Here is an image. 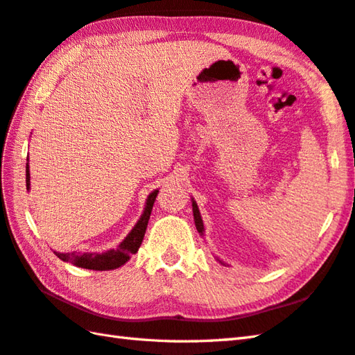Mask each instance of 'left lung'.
Wrapping results in <instances>:
<instances>
[{
    "label": "left lung",
    "mask_w": 355,
    "mask_h": 355,
    "mask_svg": "<svg viewBox=\"0 0 355 355\" xmlns=\"http://www.w3.org/2000/svg\"><path fill=\"white\" fill-rule=\"evenodd\" d=\"M192 210H193V221H195V227H197V230L201 233V235H205V224H202V220H201V215H200V210H198V206L197 202L193 201L192 198ZM220 261V259H218ZM223 266H225V263L223 261H220Z\"/></svg>",
    "instance_id": "8db88e82"
}]
</instances>
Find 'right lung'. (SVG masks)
Masks as SVG:
<instances>
[{"instance_id": "1", "label": "right lung", "mask_w": 355, "mask_h": 355, "mask_svg": "<svg viewBox=\"0 0 355 355\" xmlns=\"http://www.w3.org/2000/svg\"><path fill=\"white\" fill-rule=\"evenodd\" d=\"M26 186L28 191L30 189L28 163L26 166ZM157 193H158L157 189L149 193L145 210H143L140 220L137 221V224L134 225V229L128 233V236L119 244L117 248H111V250L103 252V253H76V252L59 253V252H55V254L59 259H62L65 262H71L73 266L80 267V268L103 271V270H114V268L122 267L125 262L130 261L131 254L137 253L139 247L141 245V241H143V236H145L148 221H149L150 212H153V206H154Z\"/></svg>"}]
</instances>
